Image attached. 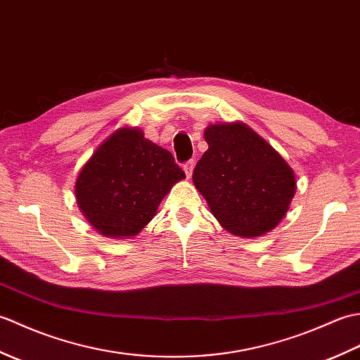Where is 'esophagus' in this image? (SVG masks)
<instances>
[{"instance_id": "34e87169", "label": "esophagus", "mask_w": 360, "mask_h": 360, "mask_svg": "<svg viewBox=\"0 0 360 360\" xmlns=\"http://www.w3.org/2000/svg\"><path fill=\"white\" fill-rule=\"evenodd\" d=\"M184 167V172H186V174H187V178H190V176H192V172H193V168H195V160L192 159V160H187V162L182 165Z\"/></svg>"}]
</instances>
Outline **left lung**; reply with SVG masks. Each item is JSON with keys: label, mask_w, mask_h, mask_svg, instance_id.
Masks as SVG:
<instances>
[{"label": "left lung", "mask_w": 360, "mask_h": 360, "mask_svg": "<svg viewBox=\"0 0 360 360\" xmlns=\"http://www.w3.org/2000/svg\"><path fill=\"white\" fill-rule=\"evenodd\" d=\"M207 151L193 170V184L219 224L254 238L271 232L295 193V174L263 137L241 122L209 125Z\"/></svg>", "instance_id": "1"}]
</instances>
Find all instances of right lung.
I'll list each match as a JSON object with an SVG mask.
<instances>
[{"instance_id": "1", "label": "right lung", "mask_w": 360, "mask_h": 360, "mask_svg": "<svg viewBox=\"0 0 360 360\" xmlns=\"http://www.w3.org/2000/svg\"><path fill=\"white\" fill-rule=\"evenodd\" d=\"M184 178L170 151L145 139L139 128H120L83 165L75 198L98 233L128 238L150 223L164 196Z\"/></svg>"}]
</instances>
